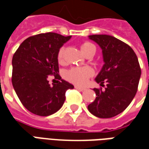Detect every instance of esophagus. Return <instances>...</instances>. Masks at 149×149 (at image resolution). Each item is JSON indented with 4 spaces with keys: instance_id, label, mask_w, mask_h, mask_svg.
<instances>
[{
    "instance_id": "1",
    "label": "esophagus",
    "mask_w": 149,
    "mask_h": 149,
    "mask_svg": "<svg viewBox=\"0 0 149 149\" xmlns=\"http://www.w3.org/2000/svg\"><path fill=\"white\" fill-rule=\"evenodd\" d=\"M75 88H76V89H77V90H80V91L85 90V88L80 87V86H77V85H75Z\"/></svg>"
}]
</instances>
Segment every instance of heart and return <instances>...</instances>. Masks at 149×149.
I'll return each instance as SVG.
<instances>
[{"mask_svg": "<svg viewBox=\"0 0 149 149\" xmlns=\"http://www.w3.org/2000/svg\"><path fill=\"white\" fill-rule=\"evenodd\" d=\"M81 50L84 55L90 52L95 53L96 47L93 44L90 42H84L81 46ZM63 56H64V48L62 47L59 49L57 53V60L58 61L63 62ZM93 74V72L88 67H73L65 72V78L72 83L77 85H83L84 84L88 78L91 77Z\"/></svg>", "mask_w": 149, "mask_h": 149, "instance_id": "heart-1", "label": "heart"}]
</instances>
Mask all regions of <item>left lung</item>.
<instances>
[{"mask_svg": "<svg viewBox=\"0 0 149 149\" xmlns=\"http://www.w3.org/2000/svg\"><path fill=\"white\" fill-rule=\"evenodd\" d=\"M89 39L102 49L104 65L96 81L104 90L93 88L96 99L88 109L100 118H111L130 104L137 92L141 69L137 56L130 46L112 36L91 35Z\"/></svg>", "mask_w": 149, "mask_h": 149, "instance_id": "left-lung-1", "label": "left lung"}]
</instances>
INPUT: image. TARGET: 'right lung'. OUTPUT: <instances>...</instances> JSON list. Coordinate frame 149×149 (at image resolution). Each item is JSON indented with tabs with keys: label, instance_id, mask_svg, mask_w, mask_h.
I'll return each mask as SVG.
<instances>
[{
	"label": "right lung",
	"instance_id": "1",
	"mask_svg": "<svg viewBox=\"0 0 149 149\" xmlns=\"http://www.w3.org/2000/svg\"><path fill=\"white\" fill-rule=\"evenodd\" d=\"M70 38L56 33L32 36L13 56V86L21 104L35 115L47 116L57 112L65 102L66 91L74 88L58 74L57 53ZM49 74L61 81L50 86Z\"/></svg>",
	"mask_w": 149,
	"mask_h": 149
}]
</instances>
